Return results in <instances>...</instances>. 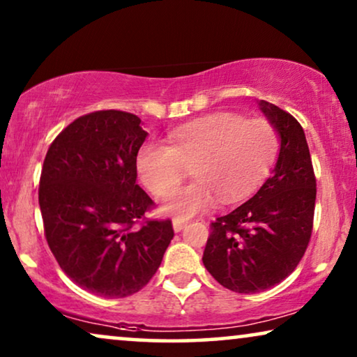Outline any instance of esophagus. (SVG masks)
Returning <instances> with one entry per match:
<instances>
[{
  "mask_svg": "<svg viewBox=\"0 0 357 357\" xmlns=\"http://www.w3.org/2000/svg\"><path fill=\"white\" fill-rule=\"evenodd\" d=\"M172 224H174V231H175V232H180V231H182V229H183L185 224H187V221H185V219L175 218Z\"/></svg>",
  "mask_w": 357,
  "mask_h": 357,
  "instance_id": "1",
  "label": "esophagus"
}]
</instances>
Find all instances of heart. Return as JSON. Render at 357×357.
I'll return each mask as SVG.
<instances>
[{
	"label": "heart",
	"mask_w": 357,
	"mask_h": 357,
	"mask_svg": "<svg viewBox=\"0 0 357 357\" xmlns=\"http://www.w3.org/2000/svg\"><path fill=\"white\" fill-rule=\"evenodd\" d=\"M280 136L263 119L213 114L170 131L167 146L146 143L136 155L139 180L162 198L179 184L188 167L197 178L165 199L162 211L178 219L206 211L218 202L234 203L255 190L275 162Z\"/></svg>",
	"instance_id": "1"
}]
</instances>
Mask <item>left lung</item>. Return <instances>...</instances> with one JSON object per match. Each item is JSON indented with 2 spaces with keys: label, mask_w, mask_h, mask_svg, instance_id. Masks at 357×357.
Listing matches in <instances>:
<instances>
[{
  "label": "left lung",
  "mask_w": 357,
  "mask_h": 357,
  "mask_svg": "<svg viewBox=\"0 0 357 357\" xmlns=\"http://www.w3.org/2000/svg\"><path fill=\"white\" fill-rule=\"evenodd\" d=\"M281 136L273 175L247 203L209 224L204 268L238 294L270 289L291 275L309 247L317 180L299 121L270 102H260Z\"/></svg>",
  "instance_id": "8db88e82"
}]
</instances>
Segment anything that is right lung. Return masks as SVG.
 <instances>
[{"mask_svg": "<svg viewBox=\"0 0 357 357\" xmlns=\"http://www.w3.org/2000/svg\"><path fill=\"white\" fill-rule=\"evenodd\" d=\"M139 123L121 110L76 119L48 148L38 185L58 265L82 289L109 299L143 289L174 237L170 219L144 216L154 202L136 183V155L148 136Z\"/></svg>", "mask_w": 357, "mask_h": 357, "instance_id": "add662e5", "label": "right lung"}]
</instances>
